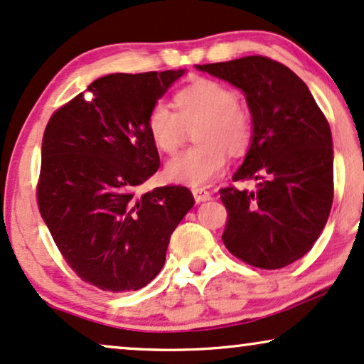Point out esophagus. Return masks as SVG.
Here are the masks:
<instances>
[{
  "instance_id": "1",
  "label": "esophagus",
  "mask_w": 364,
  "mask_h": 364,
  "mask_svg": "<svg viewBox=\"0 0 364 364\" xmlns=\"http://www.w3.org/2000/svg\"><path fill=\"white\" fill-rule=\"evenodd\" d=\"M192 193H193V198H196V202L210 200V192L205 191V188H202V187H193Z\"/></svg>"
}]
</instances>
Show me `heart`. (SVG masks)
Returning a JSON list of instances; mask_svg holds the SVG:
<instances>
[{
    "mask_svg": "<svg viewBox=\"0 0 364 364\" xmlns=\"http://www.w3.org/2000/svg\"><path fill=\"white\" fill-rule=\"evenodd\" d=\"M177 111L157 102L147 114V132L159 151L177 152L196 128L200 142L168 161L167 176L173 182L198 187L220 176L227 166V152L240 156L252 141V112L227 84L198 79L173 97Z\"/></svg>",
    "mask_w": 364,
    "mask_h": 364,
    "instance_id": "heart-1",
    "label": "heart"
}]
</instances>
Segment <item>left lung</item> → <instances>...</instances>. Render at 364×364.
I'll return each instance as SVG.
<instances>
[{"instance_id":"8db88e82","label":"left lung","mask_w":364,"mask_h":364,"mask_svg":"<svg viewBox=\"0 0 364 364\" xmlns=\"http://www.w3.org/2000/svg\"><path fill=\"white\" fill-rule=\"evenodd\" d=\"M245 92L250 151L233 181L257 191H218L228 218L222 240L248 265L277 270L311 250L333 203V142L325 114L291 69L265 56L197 66Z\"/></svg>"}]
</instances>
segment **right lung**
<instances>
[{"mask_svg": "<svg viewBox=\"0 0 364 364\" xmlns=\"http://www.w3.org/2000/svg\"><path fill=\"white\" fill-rule=\"evenodd\" d=\"M182 74H107L59 107L44 131L39 212L73 272L104 291L151 283L196 202L182 186L137 193L161 166L147 114Z\"/></svg>", "mask_w": 364, "mask_h": 364, "instance_id": "right-lung-1", "label": "right lung"}]
</instances>
